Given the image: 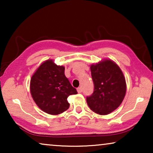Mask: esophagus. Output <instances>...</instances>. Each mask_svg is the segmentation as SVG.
<instances>
[{
  "instance_id": "obj_1",
  "label": "esophagus",
  "mask_w": 153,
  "mask_h": 153,
  "mask_svg": "<svg viewBox=\"0 0 153 153\" xmlns=\"http://www.w3.org/2000/svg\"><path fill=\"white\" fill-rule=\"evenodd\" d=\"M77 92H78L79 93H81V92H82V88H81V87H79L78 88H77Z\"/></svg>"
}]
</instances>
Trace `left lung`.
<instances>
[{"instance_id": "obj_1", "label": "left lung", "mask_w": 153, "mask_h": 153, "mask_svg": "<svg viewBox=\"0 0 153 153\" xmlns=\"http://www.w3.org/2000/svg\"><path fill=\"white\" fill-rule=\"evenodd\" d=\"M94 91L86 97L89 108L96 114L107 115L116 110L126 93V81L120 68L105 59L91 65Z\"/></svg>"}]
</instances>
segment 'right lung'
Segmentation results:
<instances>
[{
    "instance_id": "right-lung-1",
    "label": "right lung",
    "mask_w": 153,
    "mask_h": 153,
    "mask_svg": "<svg viewBox=\"0 0 153 153\" xmlns=\"http://www.w3.org/2000/svg\"><path fill=\"white\" fill-rule=\"evenodd\" d=\"M30 90L38 107L47 114L58 115L70 107L68 97L77 94L65 75V68L47 60L31 77Z\"/></svg>"
}]
</instances>
